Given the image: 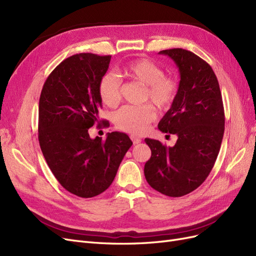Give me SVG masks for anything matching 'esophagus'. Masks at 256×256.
<instances>
[{"label":"esophagus","mask_w":256,"mask_h":256,"mask_svg":"<svg viewBox=\"0 0 256 256\" xmlns=\"http://www.w3.org/2000/svg\"><path fill=\"white\" fill-rule=\"evenodd\" d=\"M130 138H131V140H132L134 144H138V143L141 142V138H138V136H134V134H131V136H130Z\"/></svg>","instance_id":"obj_1"}]
</instances>
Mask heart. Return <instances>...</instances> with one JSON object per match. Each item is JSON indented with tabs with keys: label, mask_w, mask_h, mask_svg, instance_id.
<instances>
[{
	"label": "heart",
	"mask_w": 256,
	"mask_h": 256,
	"mask_svg": "<svg viewBox=\"0 0 256 256\" xmlns=\"http://www.w3.org/2000/svg\"><path fill=\"white\" fill-rule=\"evenodd\" d=\"M124 72L131 80L145 86L144 100H150L159 109L171 106L178 94V83L152 60L138 58L132 60ZM98 94L108 106H118L120 100V80L114 74H106L98 84ZM156 118V111L150 104L143 106H122L114 114V124L120 130L134 134H142L148 129L150 124Z\"/></svg>",
	"instance_id": "obj_1"
}]
</instances>
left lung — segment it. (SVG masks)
Listing matches in <instances>:
<instances>
[{"label":"left lung","instance_id":"1","mask_svg":"<svg viewBox=\"0 0 256 256\" xmlns=\"http://www.w3.org/2000/svg\"><path fill=\"white\" fill-rule=\"evenodd\" d=\"M159 54L171 58L180 74L175 102L158 124L177 141L166 147L145 138L152 157L144 175L154 190L178 198L200 187L214 168L224 134V109L219 82L204 60L180 48Z\"/></svg>","mask_w":256,"mask_h":256}]
</instances>
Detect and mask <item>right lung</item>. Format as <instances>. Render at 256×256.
<instances>
[{"mask_svg":"<svg viewBox=\"0 0 256 256\" xmlns=\"http://www.w3.org/2000/svg\"><path fill=\"white\" fill-rule=\"evenodd\" d=\"M111 56L80 53L64 60L46 80L40 98L38 140L58 182L72 194L92 198L110 187L132 142L126 134L90 138L102 99L98 84ZM108 126V122H102Z\"/></svg>","mask_w":256,"mask_h":256,"instance_id":"1","label":"right lung"}]
</instances>
